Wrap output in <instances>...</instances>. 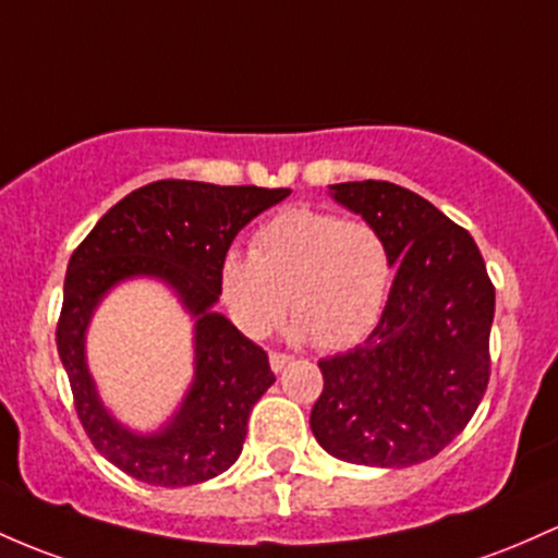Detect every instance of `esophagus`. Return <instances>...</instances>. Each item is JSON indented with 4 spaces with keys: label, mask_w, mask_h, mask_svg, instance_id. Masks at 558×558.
<instances>
[{
    "label": "esophagus",
    "mask_w": 558,
    "mask_h": 558,
    "mask_svg": "<svg viewBox=\"0 0 558 558\" xmlns=\"http://www.w3.org/2000/svg\"><path fill=\"white\" fill-rule=\"evenodd\" d=\"M289 363H291V354H286V352H269V368H272L275 373L283 371Z\"/></svg>",
    "instance_id": "esophagus-1"
}]
</instances>
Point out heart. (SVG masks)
I'll list each match as a JSON object with an SVG mask.
<instances>
[{"instance_id": "1", "label": "heart", "mask_w": 558, "mask_h": 558, "mask_svg": "<svg viewBox=\"0 0 558 558\" xmlns=\"http://www.w3.org/2000/svg\"><path fill=\"white\" fill-rule=\"evenodd\" d=\"M391 254L365 219L289 209L254 232L251 254L228 251L219 293L243 333L267 336L286 315L320 349H347L376 328L391 289Z\"/></svg>"}]
</instances>
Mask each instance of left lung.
<instances>
[{"mask_svg": "<svg viewBox=\"0 0 558 558\" xmlns=\"http://www.w3.org/2000/svg\"><path fill=\"white\" fill-rule=\"evenodd\" d=\"M330 195L381 232L397 275L368 339L317 363L312 434L339 461L413 466L448 448L485 397L495 289L474 238L413 190L363 180Z\"/></svg>", "mask_w": 558, "mask_h": 558, "instance_id": "1", "label": "left lung"}]
</instances>
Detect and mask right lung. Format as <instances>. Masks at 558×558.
<instances>
[{"label": "right lung", "instance_id": "obj_1", "mask_svg": "<svg viewBox=\"0 0 558 558\" xmlns=\"http://www.w3.org/2000/svg\"><path fill=\"white\" fill-rule=\"evenodd\" d=\"M289 187L158 180L121 198L73 251L58 320V354L69 373L78 421L116 469L158 487H187L228 471L246 439L251 408L275 384L267 352L246 339L219 302V265L232 238ZM130 277L167 282L196 317V376L178 413L158 433L119 425L86 368L90 312Z\"/></svg>", "mask_w": 558, "mask_h": 558}]
</instances>
